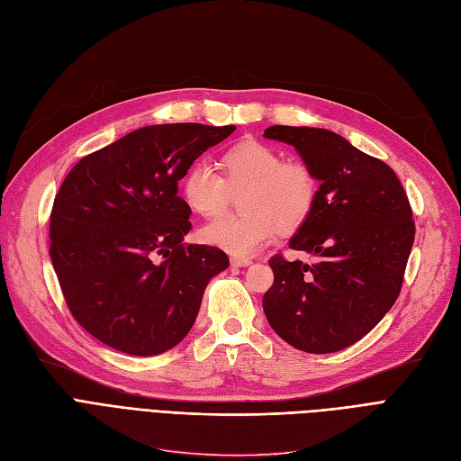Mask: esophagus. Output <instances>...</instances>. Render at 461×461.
I'll return each mask as SVG.
<instances>
[{
    "label": "esophagus",
    "instance_id": "obj_1",
    "mask_svg": "<svg viewBox=\"0 0 461 461\" xmlns=\"http://www.w3.org/2000/svg\"><path fill=\"white\" fill-rule=\"evenodd\" d=\"M250 264H252L250 258H241V257L231 258V266H237V267H245V266H250Z\"/></svg>",
    "mask_w": 461,
    "mask_h": 461
}]
</instances>
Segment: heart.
Masks as SVG:
<instances>
[{
	"label": "heart",
	"instance_id": "1",
	"mask_svg": "<svg viewBox=\"0 0 461 461\" xmlns=\"http://www.w3.org/2000/svg\"><path fill=\"white\" fill-rule=\"evenodd\" d=\"M224 175L209 161H195L182 178V195L194 211L214 216L226 209L231 190H241L240 214L211 220L201 230L203 241L235 257H252L281 230H296L310 218L319 180L310 163L283 159V153L258 140L233 144L221 156Z\"/></svg>",
	"mask_w": 461,
	"mask_h": 461
}]
</instances>
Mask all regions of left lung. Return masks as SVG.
Wrapping results in <instances>:
<instances>
[{
	"instance_id": "obj_1",
	"label": "left lung",
	"mask_w": 461,
	"mask_h": 461,
	"mask_svg": "<svg viewBox=\"0 0 461 461\" xmlns=\"http://www.w3.org/2000/svg\"><path fill=\"white\" fill-rule=\"evenodd\" d=\"M264 136L294 146L321 182L310 218L288 243L315 260L269 258L264 313L296 349H346L399 298L416 233L411 203L393 168L332 131L274 125Z\"/></svg>"
}]
</instances>
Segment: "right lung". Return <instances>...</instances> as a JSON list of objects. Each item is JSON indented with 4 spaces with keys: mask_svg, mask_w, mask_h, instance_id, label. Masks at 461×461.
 I'll use <instances>...</instances> for the list:
<instances>
[{
    "mask_svg": "<svg viewBox=\"0 0 461 461\" xmlns=\"http://www.w3.org/2000/svg\"><path fill=\"white\" fill-rule=\"evenodd\" d=\"M235 125H149L85 156L50 211L49 254L68 310L102 344L149 357L194 327L204 286L230 266L182 243L190 204L178 180Z\"/></svg>",
    "mask_w": 461,
    "mask_h": 461,
    "instance_id": "add662e5",
    "label": "right lung"
}]
</instances>
